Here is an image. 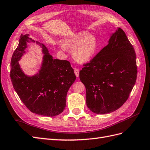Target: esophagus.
Instances as JSON below:
<instances>
[{
  "mask_svg": "<svg viewBox=\"0 0 150 150\" xmlns=\"http://www.w3.org/2000/svg\"><path fill=\"white\" fill-rule=\"evenodd\" d=\"M74 74L77 78H78L79 75V70L78 69H74Z\"/></svg>",
  "mask_w": 150,
  "mask_h": 150,
  "instance_id": "34e87169",
  "label": "esophagus"
}]
</instances>
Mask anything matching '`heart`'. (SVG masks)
<instances>
[{"mask_svg":"<svg viewBox=\"0 0 150 150\" xmlns=\"http://www.w3.org/2000/svg\"><path fill=\"white\" fill-rule=\"evenodd\" d=\"M60 48L62 51L67 49L72 51L74 60L80 63L89 61L97 49L96 39L93 35L81 33L66 39Z\"/></svg>","mask_w":150,"mask_h":150,"instance_id":"b5f03b06","label":"heart"}]
</instances>
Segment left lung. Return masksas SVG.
Wrapping results in <instances>:
<instances>
[{"instance_id":"left-lung-1","label":"left lung","mask_w":150,"mask_h":150,"mask_svg":"<svg viewBox=\"0 0 150 150\" xmlns=\"http://www.w3.org/2000/svg\"><path fill=\"white\" fill-rule=\"evenodd\" d=\"M79 72L86 87V104L96 114H107L122 106L137 77L134 49L123 30L117 28L108 44Z\"/></svg>"}]
</instances>
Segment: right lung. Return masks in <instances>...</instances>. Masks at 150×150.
<instances>
[{"instance_id":"add662e5","label":"right lung","mask_w":150,"mask_h":150,"mask_svg":"<svg viewBox=\"0 0 150 150\" xmlns=\"http://www.w3.org/2000/svg\"><path fill=\"white\" fill-rule=\"evenodd\" d=\"M29 34H21L19 45L13 53L11 62V79L13 87L22 102L35 114L55 116L64 110L68 90L76 80L74 69L69 61L54 59L42 44L44 54L41 67L33 76L25 75L19 61L25 53Z\"/></svg>"}]
</instances>
